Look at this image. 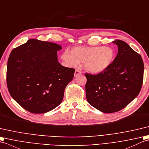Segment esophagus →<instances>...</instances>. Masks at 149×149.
<instances>
[{
    "instance_id": "34e87169",
    "label": "esophagus",
    "mask_w": 149,
    "mask_h": 149,
    "mask_svg": "<svg viewBox=\"0 0 149 149\" xmlns=\"http://www.w3.org/2000/svg\"><path fill=\"white\" fill-rule=\"evenodd\" d=\"M81 71H79V70H76L75 71V72H74V77H77V76H78V74H81Z\"/></svg>"
}]
</instances>
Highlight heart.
<instances>
[{
  "label": "heart",
  "mask_w": 149,
  "mask_h": 149,
  "mask_svg": "<svg viewBox=\"0 0 149 149\" xmlns=\"http://www.w3.org/2000/svg\"><path fill=\"white\" fill-rule=\"evenodd\" d=\"M115 56L114 49L110 47H77L72 48L71 53L65 50L61 55V58L69 67L81 63L86 70L97 73L110 67Z\"/></svg>",
  "instance_id": "1"
}]
</instances>
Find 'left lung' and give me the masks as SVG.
<instances>
[{
	"label": "left lung",
	"mask_w": 149,
	"mask_h": 149,
	"mask_svg": "<svg viewBox=\"0 0 149 149\" xmlns=\"http://www.w3.org/2000/svg\"><path fill=\"white\" fill-rule=\"evenodd\" d=\"M113 42L118 46V53L110 67L97 74L85 73L87 101L107 113L127 107L140 93L143 80L141 55L123 41Z\"/></svg>",
	"instance_id": "8db88e82"
}]
</instances>
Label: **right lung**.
I'll return each mask as SVG.
<instances>
[{
	"label": "right lung",
	"mask_w": 149,
	"mask_h": 149,
	"mask_svg": "<svg viewBox=\"0 0 149 149\" xmlns=\"http://www.w3.org/2000/svg\"><path fill=\"white\" fill-rule=\"evenodd\" d=\"M61 49L57 44L31 39L10 54L6 73L9 92L31 113H45L58 107L74 77V69L58 62L57 52Z\"/></svg>",
	"instance_id": "1"
}]
</instances>
